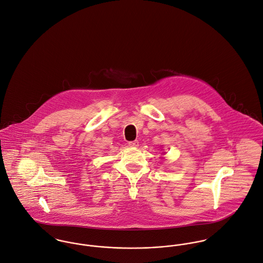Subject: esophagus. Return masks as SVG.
I'll return each mask as SVG.
<instances>
[{"mask_svg": "<svg viewBox=\"0 0 263 263\" xmlns=\"http://www.w3.org/2000/svg\"><path fill=\"white\" fill-rule=\"evenodd\" d=\"M128 146H129V147H134V148H137V147L139 146V142H138V141L129 142V143H128Z\"/></svg>", "mask_w": 263, "mask_h": 263, "instance_id": "1", "label": "esophagus"}]
</instances>
